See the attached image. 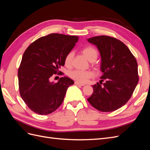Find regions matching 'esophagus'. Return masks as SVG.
<instances>
[{"mask_svg": "<svg viewBox=\"0 0 150 150\" xmlns=\"http://www.w3.org/2000/svg\"><path fill=\"white\" fill-rule=\"evenodd\" d=\"M75 84L76 85H79V86H84L85 84H83V83H81L79 82H78V81H75Z\"/></svg>", "mask_w": 150, "mask_h": 150, "instance_id": "esophagus-1", "label": "esophagus"}]
</instances>
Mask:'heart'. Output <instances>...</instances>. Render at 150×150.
Returning <instances> with one entry per match:
<instances>
[{"mask_svg": "<svg viewBox=\"0 0 150 150\" xmlns=\"http://www.w3.org/2000/svg\"><path fill=\"white\" fill-rule=\"evenodd\" d=\"M81 52L90 62L96 61L98 56V52L93 46H86L81 50ZM73 53L70 52L68 53L64 59V64L66 66H69L72 61ZM93 72L90 71L74 70L69 72V76L72 79L79 83H86L93 76Z\"/></svg>", "mask_w": 150, "mask_h": 150, "instance_id": "obj_1", "label": "heart"}]
</instances>
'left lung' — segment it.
I'll list each match as a JSON object with an SVG mask.
<instances>
[{
	"label": "left lung",
	"instance_id": "1",
	"mask_svg": "<svg viewBox=\"0 0 150 150\" xmlns=\"http://www.w3.org/2000/svg\"><path fill=\"white\" fill-rule=\"evenodd\" d=\"M88 41L96 46L100 52L103 73L100 84L93 86V93L88 101L99 111H114L128 101L138 84L137 61L128 47L115 38L96 36Z\"/></svg>",
	"mask_w": 150,
	"mask_h": 150
}]
</instances>
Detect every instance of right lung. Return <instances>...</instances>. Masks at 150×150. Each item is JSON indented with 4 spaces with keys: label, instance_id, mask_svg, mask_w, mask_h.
Masks as SVG:
<instances>
[{
    "label": "right lung",
    "instance_id": "obj_1",
    "mask_svg": "<svg viewBox=\"0 0 150 150\" xmlns=\"http://www.w3.org/2000/svg\"><path fill=\"white\" fill-rule=\"evenodd\" d=\"M78 36L54 33L41 37L26 49L18 69L20 95L30 110L40 115L50 114L61 106L67 88L74 81L62 77L56 83L50 81L59 74L64 59L73 49Z\"/></svg>",
    "mask_w": 150,
    "mask_h": 150
}]
</instances>
